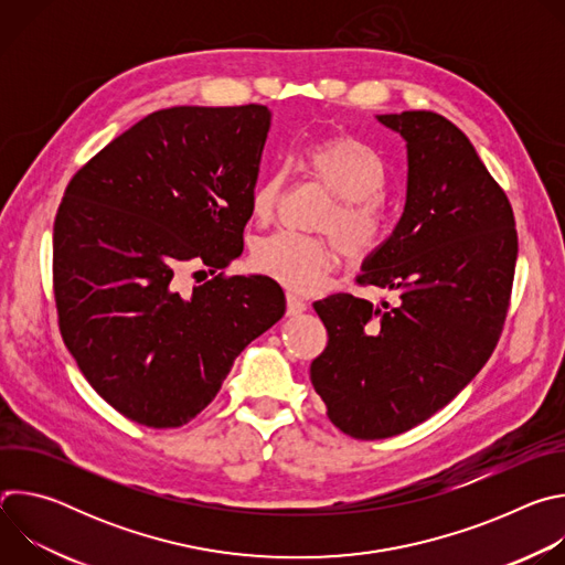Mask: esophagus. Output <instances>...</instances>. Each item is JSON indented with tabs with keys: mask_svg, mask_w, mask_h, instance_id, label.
Returning <instances> with one entry per match:
<instances>
[{
	"mask_svg": "<svg viewBox=\"0 0 565 565\" xmlns=\"http://www.w3.org/2000/svg\"><path fill=\"white\" fill-rule=\"evenodd\" d=\"M306 306H308V303H306L301 297H297L295 292H288V295H286V312H288L290 317L303 312Z\"/></svg>",
	"mask_w": 565,
	"mask_h": 565,
	"instance_id": "1",
	"label": "esophagus"
}]
</instances>
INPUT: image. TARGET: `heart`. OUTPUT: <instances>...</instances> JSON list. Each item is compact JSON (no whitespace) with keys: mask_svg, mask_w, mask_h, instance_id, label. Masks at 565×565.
I'll return each instance as SVG.
<instances>
[{"mask_svg":"<svg viewBox=\"0 0 565 565\" xmlns=\"http://www.w3.org/2000/svg\"><path fill=\"white\" fill-rule=\"evenodd\" d=\"M308 179L333 196L315 227L329 236L277 232L253 248V268L281 286L308 292L324 281L340 264L364 262L386 246L393 234V212L382 199L384 166L373 147L353 134L335 131L308 142L301 151ZM286 174L273 172L250 194L255 221L268 223L284 196Z\"/></svg>","mask_w":565,"mask_h":565,"instance_id":"obj_1","label":"heart"}]
</instances>
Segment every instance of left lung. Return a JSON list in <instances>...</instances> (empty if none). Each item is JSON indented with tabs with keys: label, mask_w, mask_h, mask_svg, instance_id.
Masks as SVG:
<instances>
[{
	"label": "left lung",
	"mask_w": 565,
	"mask_h": 565,
	"mask_svg": "<svg viewBox=\"0 0 565 565\" xmlns=\"http://www.w3.org/2000/svg\"><path fill=\"white\" fill-rule=\"evenodd\" d=\"M407 140V203L360 286L315 301L329 344L310 382L351 438L405 434L451 402L494 353L512 295L519 236L503 188L469 138L434 111L377 116Z\"/></svg>",
	"instance_id": "obj_1"
}]
</instances>
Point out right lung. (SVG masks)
Here are the masks:
<instances>
[{
  "instance_id": "right-lung-1",
  "label": "right lung",
  "mask_w": 565,
  "mask_h": 565,
  "mask_svg": "<svg viewBox=\"0 0 565 565\" xmlns=\"http://www.w3.org/2000/svg\"><path fill=\"white\" fill-rule=\"evenodd\" d=\"M268 129L264 105L160 109L66 185L53 225L60 333L96 393L138 425L190 423L286 310L270 277L223 275L244 253ZM190 269L215 277L185 291Z\"/></svg>"
}]
</instances>
